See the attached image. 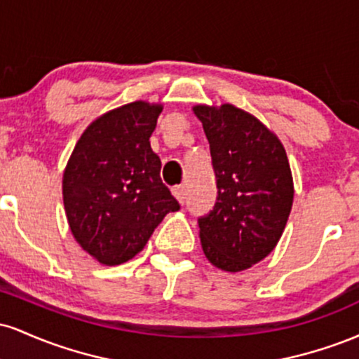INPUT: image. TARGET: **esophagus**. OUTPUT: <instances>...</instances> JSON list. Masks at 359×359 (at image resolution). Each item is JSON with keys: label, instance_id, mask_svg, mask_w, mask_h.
<instances>
[{"label": "esophagus", "instance_id": "esophagus-1", "mask_svg": "<svg viewBox=\"0 0 359 359\" xmlns=\"http://www.w3.org/2000/svg\"><path fill=\"white\" fill-rule=\"evenodd\" d=\"M172 192H174L175 199L179 201L180 204L185 203V196H187V189H185V185H175V187L172 189Z\"/></svg>", "mask_w": 359, "mask_h": 359}]
</instances>
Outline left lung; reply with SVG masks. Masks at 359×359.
<instances>
[{
  "label": "left lung",
  "instance_id": "8db88e82",
  "mask_svg": "<svg viewBox=\"0 0 359 359\" xmlns=\"http://www.w3.org/2000/svg\"><path fill=\"white\" fill-rule=\"evenodd\" d=\"M211 148L217 197L201 216L205 258L224 271H241L269 257L285 229L294 180L280 140L233 104L194 106Z\"/></svg>",
  "mask_w": 359,
  "mask_h": 359
}]
</instances>
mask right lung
<instances>
[{
	"label": "right lung",
	"mask_w": 359,
	"mask_h": 359,
	"mask_svg": "<svg viewBox=\"0 0 359 359\" xmlns=\"http://www.w3.org/2000/svg\"><path fill=\"white\" fill-rule=\"evenodd\" d=\"M162 106L135 101L102 114L76 143L62 180L76 241L102 265H121L180 205L160 179L150 147Z\"/></svg>",
	"instance_id": "obj_1"
}]
</instances>
